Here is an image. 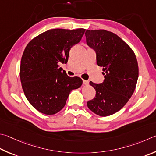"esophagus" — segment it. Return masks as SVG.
Segmentation results:
<instances>
[{"mask_svg": "<svg viewBox=\"0 0 156 156\" xmlns=\"http://www.w3.org/2000/svg\"><path fill=\"white\" fill-rule=\"evenodd\" d=\"M89 83V82L88 80H83V84H85V85H88Z\"/></svg>", "mask_w": 156, "mask_h": 156, "instance_id": "1", "label": "esophagus"}]
</instances>
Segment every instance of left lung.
Here are the masks:
<instances>
[{"mask_svg": "<svg viewBox=\"0 0 156 156\" xmlns=\"http://www.w3.org/2000/svg\"><path fill=\"white\" fill-rule=\"evenodd\" d=\"M87 44L96 52L99 66L103 67L104 80L89 84L95 89L94 99L87 106L95 114L106 117L118 112L134 93L138 78L134 52L116 34L106 30H87Z\"/></svg>", "mask_w": 156, "mask_h": 156, "instance_id": "1", "label": "left lung"}]
</instances>
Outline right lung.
Here are the masks:
<instances>
[{"instance_id": "add662e5", "label": "right lung", "mask_w": 156, "mask_h": 156, "mask_svg": "<svg viewBox=\"0 0 156 156\" xmlns=\"http://www.w3.org/2000/svg\"><path fill=\"white\" fill-rule=\"evenodd\" d=\"M85 29L48 30L32 39L22 56L20 76L28 101L45 115L63 108L70 92L83 84L80 78L69 77L58 68L66 63L70 48L80 42Z\"/></svg>"}]
</instances>
